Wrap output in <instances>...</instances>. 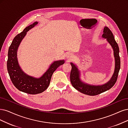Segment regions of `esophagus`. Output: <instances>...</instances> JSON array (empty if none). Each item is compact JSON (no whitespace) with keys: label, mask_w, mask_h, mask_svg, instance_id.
Listing matches in <instances>:
<instances>
[{"label":"esophagus","mask_w":128,"mask_h":128,"mask_svg":"<svg viewBox=\"0 0 128 128\" xmlns=\"http://www.w3.org/2000/svg\"><path fill=\"white\" fill-rule=\"evenodd\" d=\"M66 58L68 60H71L73 59L74 58V56L73 54L71 53H68L66 55Z\"/></svg>","instance_id":"34e87169"}]
</instances>
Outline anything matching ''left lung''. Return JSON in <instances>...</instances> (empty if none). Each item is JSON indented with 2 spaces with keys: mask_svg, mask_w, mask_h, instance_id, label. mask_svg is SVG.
Returning a JSON list of instances; mask_svg holds the SVG:
<instances>
[{
  "mask_svg": "<svg viewBox=\"0 0 128 128\" xmlns=\"http://www.w3.org/2000/svg\"><path fill=\"white\" fill-rule=\"evenodd\" d=\"M103 38L107 39V40L112 46L114 50V55L115 60V71L112 78L108 83L102 86H90L84 84L81 81L79 78V71H78L76 66L73 63H71L72 70L70 73V81L73 86L81 93L89 96H96L97 94L104 92L110 89L116 83L120 69V57L119 56L118 46L115 40L113 33L108 27H105L103 31Z\"/></svg>",
  "mask_w": 128,
  "mask_h": 128,
  "instance_id": "1",
  "label": "left lung"
}]
</instances>
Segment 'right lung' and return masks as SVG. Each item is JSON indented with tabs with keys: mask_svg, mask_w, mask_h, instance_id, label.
Returning a JSON list of instances; mask_svg holds the SVG:
<instances>
[{
	"mask_svg": "<svg viewBox=\"0 0 128 128\" xmlns=\"http://www.w3.org/2000/svg\"><path fill=\"white\" fill-rule=\"evenodd\" d=\"M38 24L36 22L26 28L23 31L15 36L8 49L7 62V71L12 83L20 91L28 94L42 93L48 87L53 73L60 65L64 64L63 60L55 61L44 74L40 78L30 76L24 73L18 65L17 59V50L26 32Z\"/></svg>",
	"mask_w": 128,
	"mask_h": 128,
	"instance_id": "1",
	"label": "right lung"
}]
</instances>
